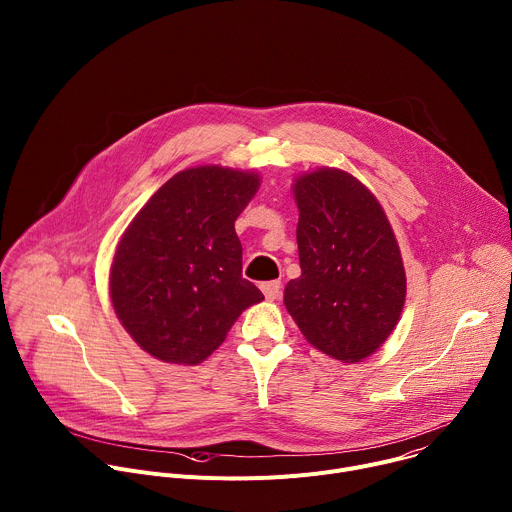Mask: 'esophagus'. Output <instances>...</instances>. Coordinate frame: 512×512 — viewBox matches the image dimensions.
I'll return each mask as SVG.
<instances>
[{"label":"esophagus","mask_w":512,"mask_h":512,"mask_svg":"<svg viewBox=\"0 0 512 512\" xmlns=\"http://www.w3.org/2000/svg\"><path fill=\"white\" fill-rule=\"evenodd\" d=\"M261 291L265 294V298L269 302H275L281 298V283L279 281H267V283H261Z\"/></svg>","instance_id":"obj_1"}]
</instances>
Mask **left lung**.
Segmentation results:
<instances>
[{
    "label": "left lung",
    "instance_id": "left-lung-1",
    "mask_svg": "<svg viewBox=\"0 0 512 512\" xmlns=\"http://www.w3.org/2000/svg\"><path fill=\"white\" fill-rule=\"evenodd\" d=\"M302 275L283 304L304 338L340 362H362L393 334L407 294L401 249L377 196L340 168L291 184Z\"/></svg>",
    "mask_w": 512,
    "mask_h": 512
}]
</instances>
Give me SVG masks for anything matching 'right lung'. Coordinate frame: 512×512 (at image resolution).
Segmentation results:
<instances>
[{
  "label": "right lung",
  "mask_w": 512,
  "mask_h": 512,
  "mask_svg": "<svg viewBox=\"0 0 512 512\" xmlns=\"http://www.w3.org/2000/svg\"><path fill=\"white\" fill-rule=\"evenodd\" d=\"M259 186L251 170L196 166L172 176L133 216L111 261L109 296L141 350L194 367L263 300L241 275L235 233Z\"/></svg>",
  "instance_id": "right-lung-1"
}]
</instances>
